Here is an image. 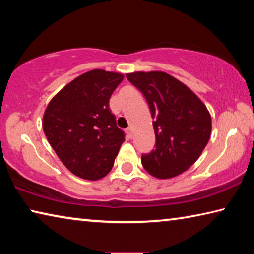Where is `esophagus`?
Here are the masks:
<instances>
[{
    "label": "esophagus",
    "instance_id": "obj_1",
    "mask_svg": "<svg viewBox=\"0 0 254 254\" xmlns=\"http://www.w3.org/2000/svg\"><path fill=\"white\" fill-rule=\"evenodd\" d=\"M126 131H127V136H128V137H132V135H133V133H132V128H131V127H127Z\"/></svg>",
    "mask_w": 254,
    "mask_h": 254
}]
</instances>
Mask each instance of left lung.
<instances>
[{
    "label": "left lung",
    "instance_id": "8db88e82",
    "mask_svg": "<svg viewBox=\"0 0 254 254\" xmlns=\"http://www.w3.org/2000/svg\"><path fill=\"white\" fill-rule=\"evenodd\" d=\"M127 78L143 94L151 112L156 149L141 162L159 179L176 177L194 165L208 143L212 118L196 94L163 71H135Z\"/></svg>",
    "mask_w": 254,
    "mask_h": 254
}]
</instances>
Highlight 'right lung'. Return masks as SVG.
<instances>
[{"mask_svg": "<svg viewBox=\"0 0 254 254\" xmlns=\"http://www.w3.org/2000/svg\"><path fill=\"white\" fill-rule=\"evenodd\" d=\"M122 74L93 69L58 92L45 111L42 127L66 168L75 176L98 180L110 173L124 141L109 102Z\"/></svg>", "mask_w": 254, "mask_h": 254, "instance_id": "1", "label": "right lung"}]
</instances>
